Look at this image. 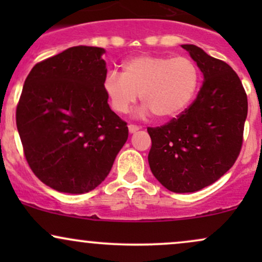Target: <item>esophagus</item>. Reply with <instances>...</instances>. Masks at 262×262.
<instances>
[{"mask_svg": "<svg viewBox=\"0 0 262 262\" xmlns=\"http://www.w3.org/2000/svg\"><path fill=\"white\" fill-rule=\"evenodd\" d=\"M128 129H129V133H135L137 130H139L140 127L139 125H135V124H129Z\"/></svg>", "mask_w": 262, "mask_h": 262, "instance_id": "34e87169", "label": "esophagus"}]
</instances>
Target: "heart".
Listing matches in <instances>:
<instances>
[{
  "mask_svg": "<svg viewBox=\"0 0 262 262\" xmlns=\"http://www.w3.org/2000/svg\"><path fill=\"white\" fill-rule=\"evenodd\" d=\"M200 85L196 62L186 56L139 55L127 60L122 74L111 71L103 90L117 113H127L138 95L159 119L180 116L193 101Z\"/></svg>",
  "mask_w": 262,
  "mask_h": 262,
  "instance_id": "obj_1",
  "label": "heart"
}]
</instances>
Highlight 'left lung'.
<instances>
[{"mask_svg":"<svg viewBox=\"0 0 262 262\" xmlns=\"http://www.w3.org/2000/svg\"><path fill=\"white\" fill-rule=\"evenodd\" d=\"M182 48L203 74L200 92L176 118L148 128L150 170L176 193L200 191L233 166L242 150L248 116V97L235 71L196 45Z\"/></svg>","mask_w":262,"mask_h":262,"instance_id":"left-lung-1","label":"left lung"}]
</instances>
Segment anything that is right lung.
<instances>
[{
    "label": "right lung",
    "instance_id": "right-lung-1",
    "mask_svg": "<svg viewBox=\"0 0 262 262\" xmlns=\"http://www.w3.org/2000/svg\"><path fill=\"white\" fill-rule=\"evenodd\" d=\"M103 48H69L33 66L17 104L23 151L34 175L65 193H86L110 173L128 139L108 104Z\"/></svg>",
    "mask_w": 262,
    "mask_h": 262
}]
</instances>
